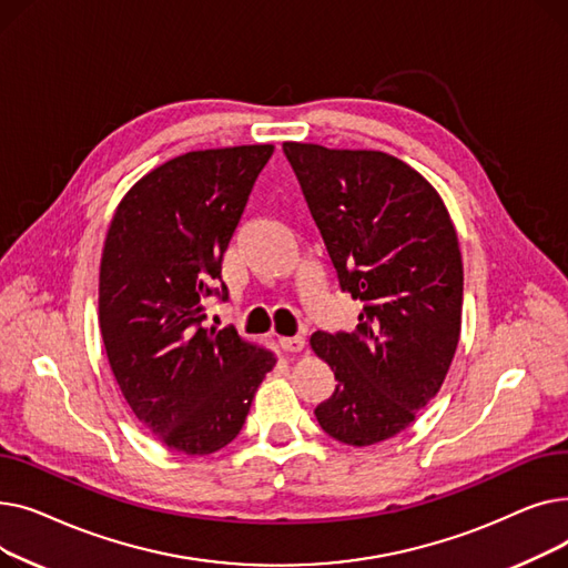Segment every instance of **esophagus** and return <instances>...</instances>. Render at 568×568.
I'll return each instance as SVG.
<instances>
[{
  "mask_svg": "<svg viewBox=\"0 0 568 568\" xmlns=\"http://www.w3.org/2000/svg\"><path fill=\"white\" fill-rule=\"evenodd\" d=\"M278 345L285 352H302L306 347V338L304 336H283V338H278Z\"/></svg>",
  "mask_w": 568,
  "mask_h": 568,
  "instance_id": "esophagus-1",
  "label": "esophagus"
}]
</instances>
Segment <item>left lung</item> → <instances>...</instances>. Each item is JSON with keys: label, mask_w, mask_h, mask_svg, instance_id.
<instances>
[{"label": "left lung", "mask_w": 568, "mask_h": 568, "mask_svg": "<svg viewBox=\"0 0 568 568\" xmlns=\"http://www.w3.org/2000/svg\"><path fill=\"white\" fill-rule=\"evenodd\" d=\"M338 283L364 311L354 332H315L338 384L315 407L326 435L368 446L405 430L439 392L460 338L463 260L437 191L384 152L285 142Z\"/></svg>", "instance_id": "1"}]
</instances>
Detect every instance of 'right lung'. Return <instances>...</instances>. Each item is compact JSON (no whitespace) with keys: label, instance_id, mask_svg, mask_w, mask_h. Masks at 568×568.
Here are the masks:
<instances>
[{"label":"right lung","instance_id":"obj_1","mask_svg":"<svg viewBox=\"0 0 568 568\" xmlns=\"http://www.w3.org/2000/svg\"><path fill=\"white\" fill-rule=\"evenodd\" d=\"M272 144L206 149L152 170L126 193L101 257L99 322L114 379L135 419L168 449L206 456L242 430L276 359L206 329L227 302L223 253Z\"/></svg>","mask_w":568,"mask_h":568}]
</instances>
